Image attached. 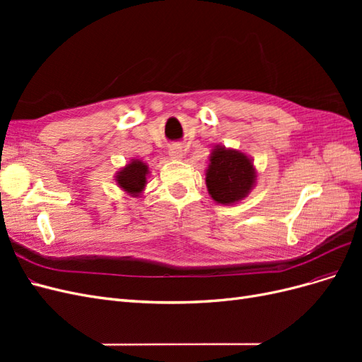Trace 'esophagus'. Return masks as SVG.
Returning a JSON list of instances; mask_svg holds the SVG:
<instances>
[{
	"mask_svg": "<svg viewBox=\"0 0 362 362\" xmlns=\"http://www.w3.org/2000/svg\"><path fill=\"white\" fill-rule=\"evenodd\" d=\"M169 157L172 158V160H181L182 158V149H181V146H172L170 149H169Z\"/></svg>",
	"mask_w": 362,
	"mask_h": 362,
	"instance_id": "34e87169",
	"label": "esophagus"
}]
</instances>
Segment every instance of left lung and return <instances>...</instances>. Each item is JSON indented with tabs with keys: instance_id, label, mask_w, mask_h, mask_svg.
Segmentation results:
<instances>
[{
	"instance_id": "1",
	"label": "left lung",
	"mask_w": 362,
	"mask_h": 362,
	"mask_svg": "<svg viewBox=\"0 0 362 362\" xmlns=\"http://www.w3.org/2000/svg\"><path fill=\"white\" fill-rule=\"evenodd\" d=\"M205 184L214 202L238 204L257 184L254 161L242 151L216 145L208 158Z\"/></svg>"
}]
</instances>
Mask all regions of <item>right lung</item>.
<instances>
[{"label":"right lung","instance_id":"right-lung-1","mask_svg":"<svg viewBox=\"0 0 362 362\" xmlns=\"http://www.w3.org/2000/svg\"><path fill=\"white\" fill-rule=\"evenodd\" d=\"M148 175H149V168L148 164L144 163L139 158H133L128 164L116 172V182L124 193L129 196H140L144 193L146 184H148Z\"/></svg>","mask_w":362,"mask_h":362}]
</instances>
